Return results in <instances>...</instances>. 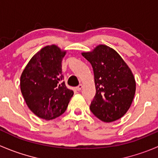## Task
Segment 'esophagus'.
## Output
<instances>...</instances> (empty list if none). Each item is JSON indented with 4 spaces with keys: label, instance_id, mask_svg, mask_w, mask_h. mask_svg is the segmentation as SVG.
<instances>
[{
    "label": "esophagus",
    "instance_id": "obj_1",
    "mask_svg": "<svg viewBox=\"0 0 158 158\" xmlns=\"http://www.w3.org/2000/svg\"><path fill=\"white\" fill-rule=\"evenodd\" d=\"M82 87H83V86H82V84H80V85H79V86H77V87H76V90H77V91H80L81 89H82Z\"/></svg>",
    "mask_w": 158,
    "mask_h": 158
}]
</instances>
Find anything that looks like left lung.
<instances>
[{
  "mask_svg": "<svg viewBox=\"0 0 158 158\" xmlns=\"http://www.w3.org/2000/svg\"><path fill=\"white\" fill-rule=\"evenodd\" d=\"M82 55L93 69L96 93L90 110L98 118L111 122L125 115L131 107L136 82L129 66L114 49L100 44Z\"/></svg>",
  "mask_w": 158,
  "mask_h": 158,
  "instance_id": "8db88e82",
  "label": "left lung"
}]
</instances>
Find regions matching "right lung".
Segmentation results:
<instances>
[{"label":"right lung","mask_w":158,"mask_h":158,"mask_svg":"<svg viewBox=\"0 0 158 158\" xmlns=\"http://www.w3.org/2000/svg\"><path fill=\"white\" fill-rule=\"evenodd\" d=\"M66 50L46 46L29 61L20 76V90L28 108L36 116L52 120L66 110L73 91L66 86L62 60Z\"/></svg>","instance_id":"right-lung-1"}]
</instances>
